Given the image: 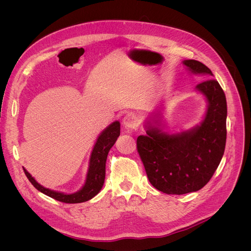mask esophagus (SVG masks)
I'll list each match as a JSON object with an SVG mask.
<instances>
[{
  "instance_id": "esophagus-1",
  "label": "esophagus",
  "mask_w": 251,
  "mask_h": 251,
  "mask_svg": "<svg viewBox=\"0 0 251 251\" xmlns=\"http://www.w3.org/2000/svg\"><path fill=\"white\" fill-rule=\"evenodd\" d=\"M123 125L126 128H130V129L134 128L136 126V117L132 113H128L123 118Z\"/></svg>"
}]
</instances>
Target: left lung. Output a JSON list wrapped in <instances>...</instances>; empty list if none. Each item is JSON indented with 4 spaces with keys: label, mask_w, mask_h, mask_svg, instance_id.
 <instances>
[{
    "label": "left lung",
    "mask_w": 251,
    "mask_h": 251,
    "mask_svg": "<svg viewBox=\"0 0 251 251\" xmlns=\"http://www.w3.org/2000/svg\"><path fill=\"white\" fill-rule=\"evenodd\" d=\"M194 74L207 78L196 85L207 100L201 123L189 131L167 134L150 126L148 135L137 137V151L151 185L167 194H185L201 189L213 177L223 157L227 138L225 92L204 64L185 60Z\"/></svg>",
    "instance_id": "8db88e82"
}]
</instances>
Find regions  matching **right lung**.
<instances>
[{
	"instance_id": "1",
	"label": "right lung",
	"mask_w": 251,
	"mask_h": 251,
	"mask_svg": "<svg viewBox=\"0 0 251 251\" xmlns=\"http://www.w3.org/2000/svg\"><path fill=\"white\" fill-rule=\"evenodd\" d=\"M119 135H120V123L118 121L112 123L102 131L90 155L89 168L84 186L75 193L64 194L45 188L42 185H39L34 178L23 168L24 173L38 191L51 197V199L65 203H80L87 201L96 196L103 185L105 176V161H107V156L111 148L115 144Z\"/></svg>"
}]
</instances>
